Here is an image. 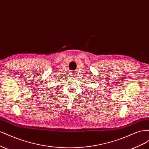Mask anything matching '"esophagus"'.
<instances>
[{
  "label": "esophagus",
  "mask_w": 149,
  "mask_h": 149,
  "mask_svg": "<svg viewBox=\"0 0 149 149\" xmlns=\"http://www.w3.org/2000/svg\"><path fill=\"white\" fill-rule=\"evenodd\" d=\"M75 74H76V73H74V72H72V73H71V76H73V77L74 76H76Z\"/></svg>",
  "instance_id": "obj_1"
}]
</instances>
